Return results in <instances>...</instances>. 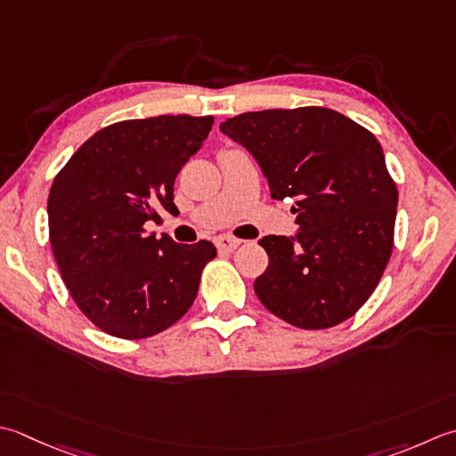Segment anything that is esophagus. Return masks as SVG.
<instances>
[{"label":"esophagus","instance_id":"obj_1","mask_svg":"<svg viewBox=\"0 0 456 456\" xmlns=\"http://www.w3.org/2000/svg\"><path fill=\"white\" fill-rule=\"evenodd\" d=\"M240 245V240L235 237H229V235H219L216 239V247L219 251H235V248Z\"/></svg>","mask_w":456,"mask_h":456}]
</instances>
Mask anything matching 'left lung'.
Instances as JSON below:
<instances>
[{
    "instance_id": "8db88e82",
    "label": "left lung",
    "mask_w": 456,
    "mask_h": 456,
    "mask_svg": "<svg viewBox=\"0 0 456 456\" xmlns=\"http://www.w3.org/2000/svg\"><path fill=\"white\" fill-rule=\"evenodd\" d=\"M253 154L273 200H292L298 233L258 240L266 310L305 330L344 322L371 297L394 248L397 187L378 138L347 116L302 106L219 124Z\"/></svg>"
}]
</instances>
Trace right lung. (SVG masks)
I'll return each mask as SVG.
<instances>
[{"mask_svg": "<svg viewBox=\"0 0 456 456\" xmlns=\"http://www.w3.org/2000/svg\"><path fill=\"white\" fill-rule=\"evenodd\" d=\"M211 116H154L98 130L53 180V255L70 297L102 332L142 340L175 324L198 297L209 240L148 233L177 213L174 182L208 138Z\"/></svg>", "mask_w": 456, "mask_h": 456, "instance_id": "right-lung-1", "label": "right lung"}]
</instances>
